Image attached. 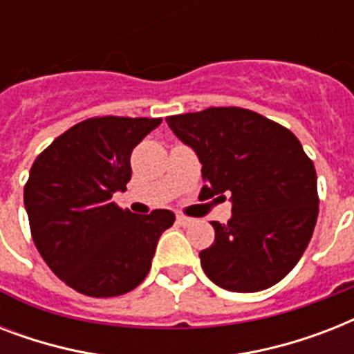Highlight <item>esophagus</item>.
<instances>
[{
	"instance_id": "1",
	"label": "esophagus",
	"mask_w": 354,
	"mask_h": 354,
	"mask_svg": "<svg viewBox=\"0 0 354 354\" xmlns=\"http://www.w3.org/2000/svg\"><path fill=\"white\" fill-rule=\"evenodd\" d=\"M176 221H178V224H180V226H191V224L194 222L193 218H189V216H185V215H178Z\"/></svg>"
}]
</instances>
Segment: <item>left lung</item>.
Listing matches in <instances>:
<instances>
[{
	"label": "left lung",
	"mask_w": 354,
	"mask_h": 354,
	"mask_svg": "<svg viewBox=\"0 0 354 354\" xmlns=\"http://www.w3.org/2000/svg\"><path fill=\"white\" fill-rule=\"evenodd\" d=\"M167 122L198 156L202 193L232 194V218L211 222L215 242L200 252L205 275L230 292L279 283L307 250L318 218L316 169L299 139L236 106L171 115Z\"/></svg>",
	"instance_id": "8db88e82"
}]
</instances>
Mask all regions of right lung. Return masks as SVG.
<instances>
[{
	"label": "right lung",
	"mask_w": 354,
	"mask_h": 354,
	"mask_svg": "<svg viewBox=\"0 0 354 354\" xmlns=\"http://www.w3.org/2000/svg\"><path fill=\"white\" fill-rule=\"evenodd\" d=\"M161 119L91 118L58 136L30 167L24 204L38 252L91 297L121 296L147 277L174 213L133 215L112 202L132 178L130 154Z\"/></svg>",
	"instance_id": "right-lung-1"
}]
</instances>
